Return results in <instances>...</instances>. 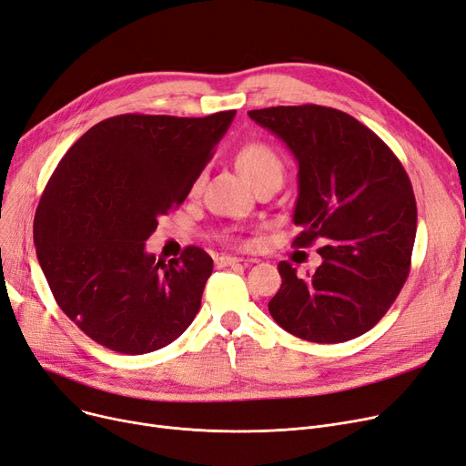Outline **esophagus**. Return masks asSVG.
Segmentation results:
<instances>
[{
    "label": "esophagus",
    "mask_w": 466,
    "mask_h": 466,
    "mask_svg": "<svg viewBox=\"0 0 466 466\" xmlns=\"http://www.w3.org/2000/svg\"><path fill=\"white\" fill-rule=\"evenodd\" d=\"M214 263L216 268H235V265H242V259L233 256H216Z\"/></svg>",
    "instance_id": "esophagus-1"
}]
</instances>
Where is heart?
<instances>
[{
  "label": "heart",
  "mask_w": 466,
  "mask_h": 466,
  "mask_svg": "<svg viewBox=\"0 0 466 466\" xmlns=\"http://www.w3.org/2000/svg\"><path fill=\"white\" fill-rule=\"evenodd\" d=\"M235 165L247 176L248 182L258 189L268 184H282L284 161L277 149L263 142H248L235 151ZM205 176L198 174L191 184V193L203 187Z\"/></svg>",
  "instance_id": "obj_1"
}]
</instances>
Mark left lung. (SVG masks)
<instances>
[{
	"label": "left lung",
	"mask_w": 466,
	"mask_h": 466,
	"mask_svg": "<svg viewBox=\"0 0 466 466\" xmlns=\"http://www.w3.org/2000/svg\"><path fill=\"white\" fill-rule=\"evenodd\" d=\"M290 147L299 165L292 245L322 263L298 277L280 261L275 322L313 343H343L378 324L410 275L417 205L408 174L366 125L334 107L303 104L248 112Z\"/></svg>",
	"instance_id": "1"
}]
</instances>
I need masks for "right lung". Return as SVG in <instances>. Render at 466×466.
I'll return each instance as SVG.
<instances>
[{
    "label": "right lung",
    "instance_id": "1",
    "mask_svg": "<svg viewBox=\"0 0 466 466\" xmlns=\"http://www.w3.org/2000/svg\"><path fill=\"white\" fill-rule=\"evenodd\" d=\"M235 114L116 116L60 159L39 198L34 242L58 307L93 341L144 354L193 322L212 258L186 247L165 263L144 248L159 218L186 201Z\"/></svg>",
    "mask_w": 466,
    "mask_h": 466
}]
</instances>
